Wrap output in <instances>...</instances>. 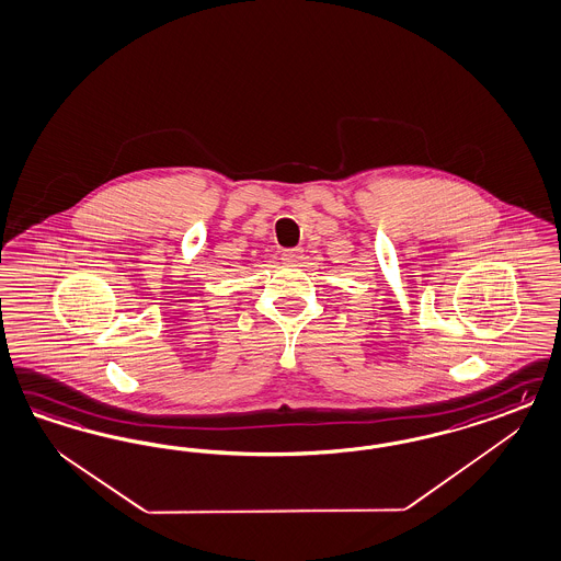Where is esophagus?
<instances>
[{
  "label": "esophagus",
  "instance_id": "1",
  "mask_svg": "<svg viewBox=\"0 0 561 561\" xmlns=\"http://www.w3.org/2000/svg\"><path fill=\"white\" fill-rule=\"evenodd\" d=\"M304 260V252L301 250H285L283 252V262L289 266H299Z\"/></svg>",
  "mask_w": 561,
  "mask_h": 561
}]
</instances>
